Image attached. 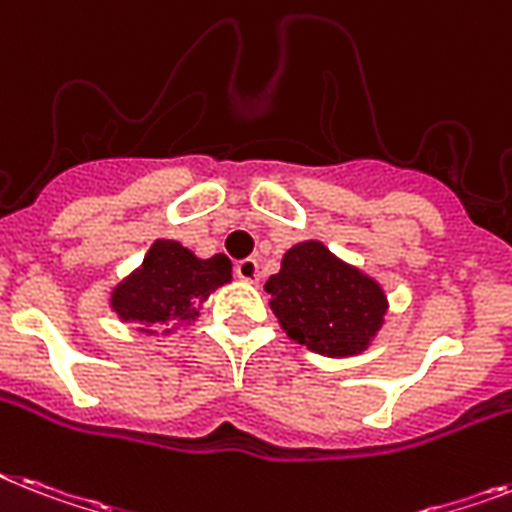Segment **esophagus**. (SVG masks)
I'll use <instances>...</instances> for the list:
<instances>
[{
	"instance_id": "esophagus-1",
	"label": "esophagus",
	"mask_w": 512,
	"mask_h": 512,
	"mask_svg": "<svg viewBox=\"0 0 512 512\" xmlns=\"http://www.w3.org/2000/svg\"><path fill=\"white\" fill-rule=\"evenodd\" d=\"M234 273L242 278V281H257V278H260L257 260H252V257H244V260H239V263L234 265Z\"/></svg>"
}]
</instances>
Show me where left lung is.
<instances>
[{"label":"left lung","instance_id":"1","mask_svg":"<svg viewBox=\"0 0 512 512\" xmlns=\"http://www.w3.org/2000/svg\"><path fill=\"white\" fill-rule=\"evenodd\" d=\"M265 292L294 342L331 357L365 350L386 313L381 286L318 242L289 249Z\"/></svg>","mask_w":512,"mask_h":512}]
</instances>
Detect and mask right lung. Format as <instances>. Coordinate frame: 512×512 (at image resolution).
<instances>
[{
    "instance_id": "1",
    "label": "right lung",
    "mask_w": 512,
    "mask_h": 512,
    "mask_svg": "<svg viewBox=\"0 0 512 512\" xmlns=\"http://www.w3.org/2000/svg\"><path fill=\"white\" fill-rule=\"evenodd\" d=\"M231 281V260L215 255L197 260L178 242H155L144 265L112 294L123 321L186 326L215 286Z\"/></svg>"
}]
</instances>
